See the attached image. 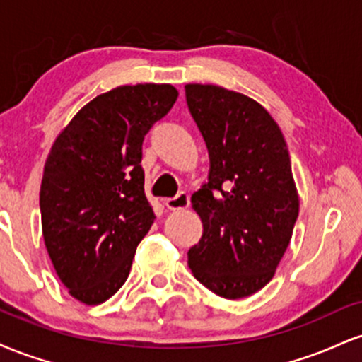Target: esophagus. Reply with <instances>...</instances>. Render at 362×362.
<instances>
[{
    "instance_id": "obj_1",
    "label": "esophagus",
    "mask_w": 362,
    "mask_h": 362,
    "mask_svg": "<svg viewBox=\"0 0 362 362\" xmlns=\"http://www.w3.org/2000/svg\"><path fill=\"white\" fill-rule=\"evenodd\" d=\"M189 204H190V199L185 192H178L175 197H170V199H167V201H165V206H167L170 211L187 209Z\"/></svg>"
}]
</instances>
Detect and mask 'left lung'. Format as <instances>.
I'll return each mask as SVG.
<instances>
[{
    "label": "left lung",
    "instance_id": "8db88e82",
    "mask_svg": "<svg viewBox=\"0 0 362 362\" xmlns=\"http://www.w3.org/2000/svg\"><path fill=\"white\" fill-rule=\"evenodd\" d=\"M190 114L209 153L207 182L192 195L202 236L189 267L207 289L240 300L264 288L293 236L300 197L279 126L247 95L185 85Z\"/></svg>",
    "mask_w": 362,
    "mask_h": 362
}]
</instances>
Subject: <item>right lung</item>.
I'll list each match as a JSON object with an SVG mask.
<instances>
[{"label": "right lung", "instance_id": "right-lung-1", "mask_svg": "<svg viewBox=\"0 0 362 362\" xmlns=\"http://www.w3.org/2000/svg\"><path fill=\"white\" fill-rule=\"evenodd\" d=\"M177 97L172 85L117 86L86 103L54 141L40 185L44 242L61 282L85 305L117 293L155 221L143 141Z\"/></svg>", "mask_w": 362, "mask_h": 362}]
</instances>
